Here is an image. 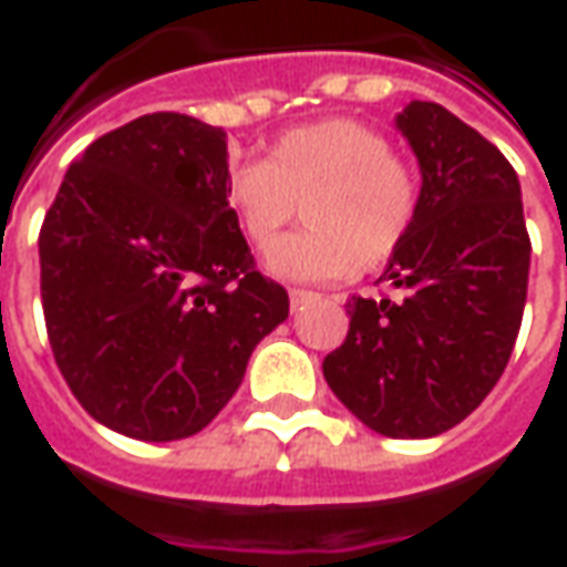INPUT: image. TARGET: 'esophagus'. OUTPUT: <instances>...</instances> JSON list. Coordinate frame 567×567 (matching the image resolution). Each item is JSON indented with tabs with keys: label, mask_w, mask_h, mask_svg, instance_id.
<instances>
[{
	"label": "esophagus",
	"mask_w": 567,
	"mask_h": 567,
	"mask_svg": "<svg viewBox=\"0 0 567 567\" xmlns=\"http://www.w3.org/2000/svg\"><path fill=\"white\" fill-rule=\"evenodd\" d=\"M311 299H315V292H311V290H290L292 308H302V305L311 302Z\"/></svg>",
	"instance_id": "34e87169"
}]
</instances>
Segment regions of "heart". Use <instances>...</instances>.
Masks as SVG:
<instances>
[{"label":"heart","instance_id":"obj_1","mask_svg":"<svg viewBox=\"0 0 567 567\" xmlns=\"http://www.w3.org/2000/svg\"><path fill=\"white\" fill-rule=\"evenodd\" d=\"M415 171L388 136L354 118L292 127L265 162L235 164L226 204L256 250L270 247L303 204L309 226L278 241L265 268L280 280H339L372 271L403 247L419 213Z\"/></svg>","mask_w":567,"mask_h":567}]
</instances>
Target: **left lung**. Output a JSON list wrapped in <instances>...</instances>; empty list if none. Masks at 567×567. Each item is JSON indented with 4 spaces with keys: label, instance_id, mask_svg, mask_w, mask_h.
Listing matches in <instances>:
<instances>
[{
    "label": "left lung",
    "instance_id": "obj_1",
    "mask_svg": "<svg viewBox=\"0 0 567 567\" xmlns=\"http://www.w3.org/2000/svg\"><path fill=\"white\" fill-rule=\"evenodd\" d=\"M421 167L419 213L381 280L396 299L348 302L323 379L369 431L440 436L504 375L519 336L532 240L513 164L457 115L412 100L396 115Z\"/></svg>",
    "mask_w": 567,
    "mask_h": 567
}]
</instances>
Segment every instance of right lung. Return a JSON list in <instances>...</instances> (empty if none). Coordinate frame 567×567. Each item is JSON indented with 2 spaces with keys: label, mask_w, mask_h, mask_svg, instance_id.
<instances>
[{
  "label": "right lung",
  "mask_w": 567,
  "mask_h": 567,
  "mask_svg": "<svg viewBox=\"0 0 567 567\" xmlns=\"http://www.w3.org/2000/svg\"><path fill=\"white\" fill-rule=\"evenodd\" d=\"M223 127L152 112L70 164L39 231L51 351L84 412L171 443L204 431L290 315L226 204Z\"/></svg>",
  "instance_id": "1"
}]
</instances>
